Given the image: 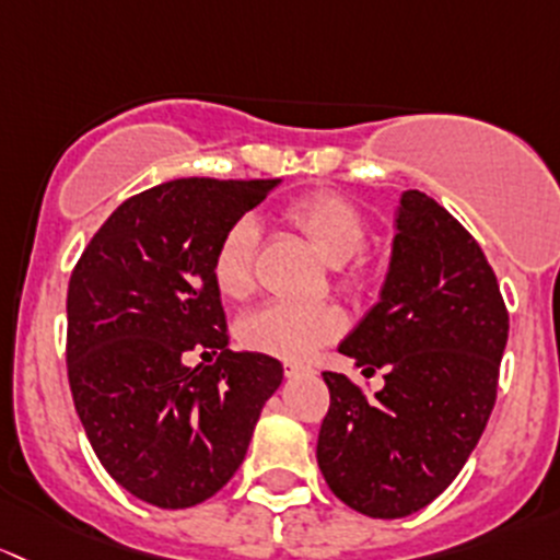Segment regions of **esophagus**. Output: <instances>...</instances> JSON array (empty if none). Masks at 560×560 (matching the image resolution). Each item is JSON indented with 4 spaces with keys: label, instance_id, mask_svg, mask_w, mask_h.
I'll list each match as a JSON object with an SVG mask.
<instances>
[{
    "label": "esophagus",
    "instance_id": "obj_1",
    "mask_svg": "<svg viewBox=\"0 0 560 560\" xmlns=\"http://www.w3.org/2000/svg\"><path fill=\"white\" fill-rule=\"evenodd\" d=\"M285 374L288 377H299V374H315V369L302 364H285Z\"/></svg>",
    "mask_w": 560,
    "mask_h": 560
}]
</instances>
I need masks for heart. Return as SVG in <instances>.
I'll return each instance as SVG.
<instances>
[{
    "label": "heart",
    "instance_id": "1",
    "mask_svg": "<svg viewBox=\"0 0 560 560\" xmlns=\"http://www.w3.org/2000/svg\"><path fill=\"white\" fill-rule=\"evenodd\" d=\"M285 218L296 232L304 234V240L328 267H345L366 245L369 229L364 212L339 194L320 191L302 196L288 207ZM256 247L258 223L250 215L234 221L218 240L215 253H212V280L223 296H250L256 285V278H253ZM342 282L348 288H364V282H369L366 264H350L342 272ZM339 331H342V315L328 304L299 307V304L269 302L242 315L237 326L240 342L245 348L282 361L310 359Z\"/></svg>",
    "mask_w": 560,
    "mask_h": 560
}]
</instances>
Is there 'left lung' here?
<instances>
[{"label":"left lung","instance_id":"obj_1","mask_svg":"<svg viewBox=\"0 0 560 560\" xmlns=\"http://www.w3.org/2000/svg\"><path fill=\"white\" fill-rule=\"evenodd\" d=\"M380 302L339 342L364 372L385 369L369 399L345 374L331 394L318 466L337 499L369 517H407L464 469L495 401L510 318L486 253L420 191L401 194Z\"/></svg>","mask_w":560,"mask_h":560}]
</instances>
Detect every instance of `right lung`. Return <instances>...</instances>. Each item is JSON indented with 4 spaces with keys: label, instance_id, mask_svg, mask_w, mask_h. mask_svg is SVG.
<instances>
[{
    "label": "right lung",
    "instance_id": "add662e5",
    "mask_svg": "<svg viewBox=\"0 0 560 560\" xmlns=\"http://www.w3.org/2000/svg\"><path fill=\"white\" fill-rule=\"evenodd\" d=\"M280 180L183 177L126 199L67 291V372L96 458L161 510L215 495L245 460L282 364L229 350L212 253ZM218 352L191 370L188 349Z\"/></svg>",
    "mask_w": 560,
    "mask_h": 560
}]
</instances>
